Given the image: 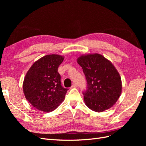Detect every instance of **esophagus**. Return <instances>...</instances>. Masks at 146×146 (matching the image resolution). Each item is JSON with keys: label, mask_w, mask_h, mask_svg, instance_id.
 I'll return each instance as SVG.
<instances>
[{"label": "esophagus", "mask_w": 146, "mask_h": 146, "mask_svg": "<svg viewBox=\"0 0 146 146\" xmlns=\"http://www.w3.org/2000/svg\"><path fill=\"white\" fill-rule=\"evenodd\" d=\"M77 87V85H76V84H75H75H73L72 86H71V88H76Z\"/></svg>", "instance_id": "1"}]
</instances>
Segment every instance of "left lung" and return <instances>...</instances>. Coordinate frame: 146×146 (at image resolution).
<instances>
[{
	"label": "left lung",
	"instance_id": "1",
	"mask_svg": "<svg viewBox=\"0 0 146 146\" xmlns=\"http://www.w3.org/2000/svg\"><path fill=\"white\" fill-rule=\"evenodd\" d=\"M77 62L86 80V89L83 92L86 106L97 112L111 108L122 92V82L115 68L99 54L82 56Z\"/></svg>",
	"mask_w": 146,
	"mask_h": 146
}]
</instances>
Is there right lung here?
Wrapping results in <instances>:
<instances>
[{
  "mask_svg": "<svg viewBox=\"0 0 146 146\" xmlns=\"http://www.w3.org/2000/svg\"><path fill=\"white\" fill-rule=\"evenodd\" d=\"M64 58L49 54L36 61L27 71L23 82L26 98L34 107L49 112L63 101L68 88L61 85L58 69Z\"/></svg>",
  "mask_w": 146,
  "mask_h": 146,
  "instance_id": "right-lung-1",
  "label": "right lung"
}]
</instances>
